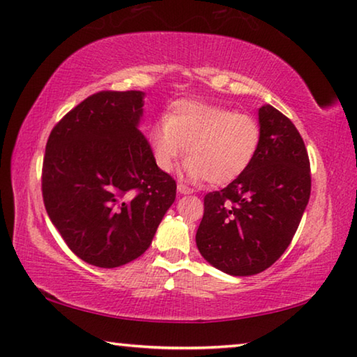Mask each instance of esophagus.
<instances>
[{
    "label": "esophagus",
    "mask_w": 357,
    "mask_h": 357,
    "mask_svg": "<svg viewBox=\"0 0 357 357\" xmlns=\"http://www.w3.org/2000/svg\"><path fill=\"white\" fill-rule=\"evenodd\" d=\"M178 192L179 194H183V195H189V194H194V190L192 189H189L188 185H184V184H178Z\"/></svg>",
    "instance_id": "obj_1"
}]
</instances>
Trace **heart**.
<instances>
[{
  "label": "heart",
  "instance_id": "1",
  "mask_svg": "<svg viewBox=\"0 0 357 357\" xmlns=\"http://www.w3.org/2000/svg\"><path fill=\"white\" fill-rule=\"evenodd\" d=\"M262 130L245 112L200 101H178L148 133L155 167L169 173L184 154V174L199 183L225 184L245 173L256 157Z\"/></svg>",
  "mask_w": 357,
  "mask_h": 357
}]
</instances>
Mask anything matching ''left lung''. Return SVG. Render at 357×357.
<instances>
[{
	"instance_id": "8db88e82",
	"label": "left lung",
	"mask_w": 357,
	"mask_h": 357,
	"mask_svg": "<svg viewBox=\"0 0 357 357\" xmlns=\"http://www.w3.org/2000/svg\"><path fill=\"white\" fill-rule=\"evenodd\" d=\"M262 138L245 173L205 195L195 241L203 259L234 276L278 260L296 235L311 192L310 160L296 126L273 106L259 107Z\"/></svg>"
}]
</instances>
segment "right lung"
I'll use <instances>...</instances> for the list:
<instances>
[{"instance_id":"add662e5","label":"right lung","mask_w":357,"mask_h":357,"mask_svg":"<svg viewBox=\"0 0 357 357\" xmlns=\"http://www.w3.org/2000/svg\"><path fill=\"white\" fill-rule=\"evenodd\" d=\"M144 93L98 92L56 123L43 163V199L55 229L84 262L116 268L151 246L176 199L139 130Z\"/></svg>"}]
</instances>
